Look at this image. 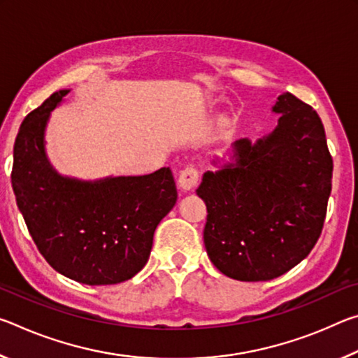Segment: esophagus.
<instances>
[{"label":"esophagus","instance_id":"1","mask_svg":"<svg viewBox=\"0 0 358 358\" xmlns=\"http://www.w3.org/2000/svg\"><path fill=\"white\" fill-rule=\"evenodd\" d=\"M197 181H199V172L194 167H187L178 175V189L181 192L192 191L194 187L197 186Z\"/></svg>","mask_w":358,"mask_h":358}]
</instances>
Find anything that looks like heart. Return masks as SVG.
<instances>
[{
	"label": "heart",
	"instance_id": "1",
	"mask_svg": "<svg viewBox=\"0 0 358 358\" xmlns=\"http://www.w3.org/2000/svg\"><path fill=\"white\" fill-rule=\"evenodd\" d=\"M221 124H227V118H222L221 120Z\"/></svg>",
	"mask_w": 358,
	"mask_h": 358
}]
</instances>
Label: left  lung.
Returning a JSON list of instances; mask_svg holds the SVG:
<instances>
[{
  "instance_id": "1",
  "label": "left lung",
  "mask_w": 358,
  "mask_h": 358,
  "mask_svg": "<svg viewBox=\"0 0 358 358\" xmlns=\"http://www.w3.org/2000/svg\"><path fill=\"white\" fill-rule=\"evenodd\" d=\"M275 129L215 157L197 196L207 205L205 250L232 280L270 281L300 264L322 232L333 161L316 110L281 94Z\"/></svg>"
}]
</instances>
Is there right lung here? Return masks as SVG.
Here are the masks:
<instances>
[{"label": "right lung", "instance_id": "add662e5", "mask_svg": "<svg viewBox=\"0 0 358 358\" xmlns=\"http://www.w3.org/2000/svg\"><path fill=\"white\" fill-rule=\"evenodd\" d=\"M69 92H55L23 120L12 167L17 207L58 273L88 286L118 284L148 262L155 230L177 202V187L171 167L98 180L59 173L48 159L45 131Z\"/></svg>", "mask_w": 358, "mask_h": 358}]
</instances>
